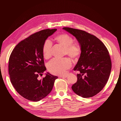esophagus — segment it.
Masks as SVG:
<instances>
[{"mask_svg": "<svg viewBox=\"0 0 121 121\" xmlns=\"http://www.w3.org/2000/svg\"><path fill=\"white\" fill-rule=\"evenodd\" d=\"M67 77V75H64V76H59V78H66V77Z\"/></svg>", "mask_w": 121, "mask_h": 121, "instance_id": "1", "label": "esophagus"}]
</instances>
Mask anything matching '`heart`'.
<instances>
[{
  "instance_id": "b5f03b06",
  "label": "heart",
  "mask_w": 121,
  "mask_h": 121,
  "mask_svg": "<svg viewBox=\"0 0 121 121\" xmlns=\"http://www.w3.org/2000/svg\"><path fill=\"white\" fill-rule=\"evenodd\" d=\"M56 41L64 47V55L68 56L74 60H77L80 56L82 49L77 42H74L73 38L66 33L60 34L55 38ZM53 44L50 40H46L43 46V53L45 58L49 59L52 56ZM72 65L71 60L67 57L62 59H54L48 65L49 71L54 75L62 76L69 69Z\"/></svg>"
}]
</instances>
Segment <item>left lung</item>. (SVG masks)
<instances>
[{
  "mask_svg": "<svg viewBox=\"0 0 121 121\" xmlns=\"http://www.w3.org/2000/svg\"><path fill=\"white\" fill-rule=\"evenodd\" d=\"M63 29L77 38L82 49L73 69L78 71L77 81L71 88L81 97H92L103 89L109 79L112 69L109 51L99 39L87 32L69 27Z\"/></svg>",
  "mask_w": 121,
  "mask_h": 121,
  "instance_id": "8db88e82",
  "label": "left lung"
}]
</instances>
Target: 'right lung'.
Here are the masks:
<instances>
[{"mask_svg":"<svg viewBox=\"0 0 121 121\" xmlns=\"http://www.w3.org/2000/svg\"><path fill=\"white\" fill-rule=\"evenodd\" d=\"M56 29H45L31 34L22 41L13 50L9 62V73L13 87L22 97L38 101L52 91L58 78L48 73L40 79L46 70L43 46L44 42Z\"/></svg>","mask_w":121,"mask_h":121,"instance_id":"1","label":"right lung"}]
</instances>
